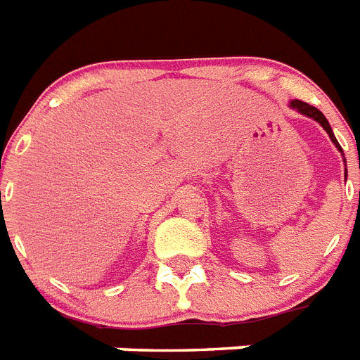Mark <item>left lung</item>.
<instances>
[{"mask_svg":"<svg viewBox=\"0 0 360 360\" xmlns=\"http://www.w3.org/2000/svg\"><path fill=\"white\" fill-rule=\"evenodd\" d=\"M290 108L295 109V111H299V113L304 115V117H310V119H314L316 122H320L321 128H323V130H326L327 134H329L330 141L335 143L336 148H338V150L342 152V146L338 145V141H336L335 134H333V130H330L329 122H327V119H326V117H323V113H321L320 109L314 108V105H309V103H307V102H301V100H292V102H290ZM342 156H344V154H342ZM344 163H346V160H344ZM346 176H347V169H346Z\"/></svg>","mask_w":360,"mask_h":360,"instance_id":"1","label":"left lung"}]
</instances>
